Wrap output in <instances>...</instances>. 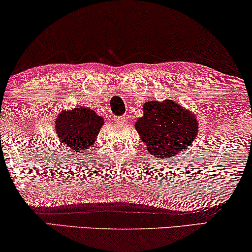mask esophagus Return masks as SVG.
<instances>
[{
    "instance_id": "esophagus-1",
    "label": "esophagus",
    "mask_w": 252,
    "mask_h": 252,
    "mask_svg": "<svg viewBox=\"0 0 252 252\" xmlns=\"http://www.w3.org/2000/svg\"><path fill=\"white\" fill-rule=\"evenodd\" d=\"M125 120H126L125 116H116V117H114V118H113V122L117 123V124H123V123H125Z\"/></svg>"
}]
</instances>
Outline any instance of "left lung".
<instances>
[{"label": "left lung", "instance_id": "left-lung-1", "mask_svg": "<svg viewBox=\"0 0 252 252\" xmlns=\"http://www.w3.org/2000/svg\"><path fill=\"white\" fill-rule=\"evenodd\" d=\"M134 126L149 154L163 159L176 158L188 149L199 128L193 113L169 99L146 102L143 116Z\"/></svg>", "mask_w": 252, "mask_h": 252}]
</instances>
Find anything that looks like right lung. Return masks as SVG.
Here are the masks:
<instances>
[{
    "label": "right lung",
    "mask_w": 252,
    "mask_h": 252,
    "mask_svg": "<svg viewBox=\"0 0 252 252\" xmlns=\"http://www.w3.org/2000/svg\"><path fill=\"white\" fill-rule=\"evenodd\" d=\"M104 124L103 117L87 107L62 111L55 119V132L60 141L73 153L89 149Z\"/></svg>",
    "instance_id": "add662e5"
}]
</instances>
